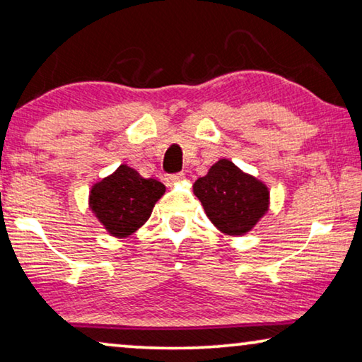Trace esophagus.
Listing matches in <instances>:
<instances>
[{
	"mask_svg": "<svg viewBox=\"0 0 362 362\" xmlns=\"http://www.w3.org/2000/svg\"><path fill=\"white\" fill-rule=\"evenodd\" d=\"M182 179H183V174H182V172H177V174H169V175H165V182L169 183V185H174V183L180 182Z\"/></svg>",
	"mask_w": 362,
	"mask_h": 362,
	"instance_id": "34e87169",
	"label": "esophagus"
}]
</instances>
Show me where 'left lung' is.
I'll return each mask as SVG.
<instances>
[{"instance_id": "obj_1", "label": "left lung", "mask_w": 362, "mask_h": 362, "mask_svg": "<svg viewBox=\"0 0 362 362\" xmlns=\"http://www.w3.org/2000/svg\"><path fill=\"white\" fill-rule=\"evenodd\" d=\"M211 223L226 234L250 230L268 209V190L228 159L216 163L193 185Z\"/></svg>"}]
</instances>
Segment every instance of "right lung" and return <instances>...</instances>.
<instances>
[{
    "mask_svg": "<svg viewBox=\"0 0 362 362\" xmlns=\"http://www.w3.org/2000/svg\"><path fill=\"white\" fill-rule=\"evenodd\" d=\"M164 192L159 180L143 179L132 167L120 165L93 187L90 208L110 234L125 237L146 223Z\"/></svg>",
    "mask_w": 362,
    "mask_h": 362,
    "instance_id": "1",
    "label": "right lung"
}]
</instances>
